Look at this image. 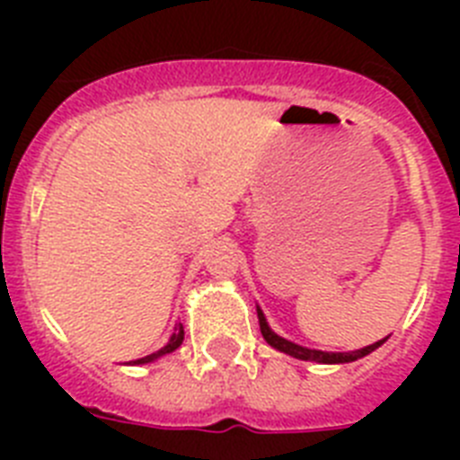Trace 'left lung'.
Segmentation results:
<instances>
[{"label":"left lung","instance_id":"obj_1","mask_svg":"<svg viewBox=\"0 0 460 460\" xmlns=\"http://www.w3.org/2000/svg\"><path fill=\"white\" fill-rule=\"evenodd\" d=\"M258 320H260V332H262V336H265V341L271 345V348H276V350H280V352H286V355L296 357V359L318 361V364H345V361H355V359H359V357H367L368 352H373L376 348H380V345L385 343V339H382V341H377V343L367 345V348H361V350H355V352L308 350V348H302V345H296V343H292V341L280 339L279 334H274L260 308H258Z\"/></svg>","mask_w":460,"mask_h":460}]
</instances>
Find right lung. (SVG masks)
<instances>
[{
    "mask_svg": "<svg viewBox=\"0 0 460 460\" xmlns=\"http://www.w3.org/2000/svg\"><path fill=\"white\" fill-rule=\"evenodd\" d=\"M181 341H184V327H181V324H180V327L174 329V334L170 336L168 345H164V348H161V350H158V352H152V355L142 357V359H136V361H133V364H147V361H154V359H158V357L168 355V352H172V350H177V348H180Z\"/></svg>",
    "mask_w": 460,
    "mask_h": 460,
    "instance_id": "right-lung-1",
    "label": "right lung"
}]
</instances>
